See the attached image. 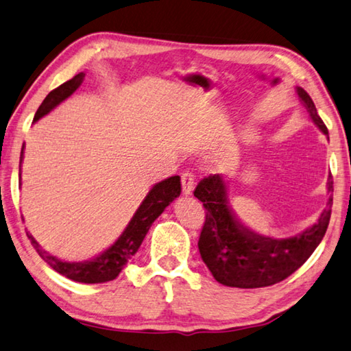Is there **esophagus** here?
<instances>
[{
  "label": "esophagus",
  "mask_w": 351,
  "mask_h": 351,
  "mask_svg": "<svg viewBox=\"0 0 351 351\" xmlns=\"http://www.w3.org/2000/svg\"><path fill=\"white\" fill-rule=\"evenodd\" d=\"M194 189V174L189 171H185L182 174V191L185 195H189Z\"/></svg>",
  "instance_id": "obj_1"
}]
</instances>
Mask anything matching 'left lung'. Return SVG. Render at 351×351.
<instances>
[{
    "mask_svg": "<svg viewBox=\"0 0 351 351\" xmlns=\"http://www.w3.org/2000/svg\"><path fill=\"white\" fill-rule=\"evenodd\" d=\"M298 95L315 125L328 135L311 97L302 88H298ZM327 188L333 193L331 174ZM194 195L206 210L199 239L202 259L219 284L236 288L274 285L302 267L324 239L333 205L330 195L327 208L315 225L293 237L274 239L256 232L237 219L230 206L222 176L205 177L194 189Z\"/></svg>",
    "mask_w": 351,
    "mask_h": 351,
    "instance_id": "8db88e82",
    "label": "left lung"
}]
</instances>
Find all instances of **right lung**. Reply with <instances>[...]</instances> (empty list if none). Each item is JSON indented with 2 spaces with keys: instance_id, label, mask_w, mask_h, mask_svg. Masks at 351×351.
Segmentation results:
<instances>
[{
  "instance_id": "right-lung-1",
  "label": "right lung",
  "mask_w": 351,
  "mask_h": 351,
  "mask_svg": "<svg viewBox=\"0 0 351 351\" xmlns=\"http://www.w3.org/2000/svg\"><path fill=\"white\" fill-rule=\"evenodd\" d=\"M84 73L80 72L75 77L71 78L69 82L58 86L57 89L51 90L47 97L40 104L38 110L34 117V121L40 120L41 117L51 112V110L58 106L61 101H64L67 97H71L75 92L80 84L83 83ZM23 154L24 146L21 149V162H23ZM20 177H21V168H20ZM182 193L180 185V177L172 176L169 179H165L162 182L156 183L151 188V191L147 193L145 200L141 202L138 210L131 219V222L128 223L125 231L121 232L120 237L110 245L108 250H104L101 254L95 256L94 259L84 261V262H64L60 261L57 257L46 253L43 250L38 242L35 241L32 234L27 237L30 239V243L34 245L36 253L45 261L49 267L53 268L55 271L66 276L67 279L82 282V284H101V282L114 280L117 276L120 274L123 267L126 265L128 261H131V257L137 253L141 242L146 236V232L149 231L151 225L160 214L165 211V208L168 206L172 200L177 199Z\"/></svg>"
}]
</instances>
